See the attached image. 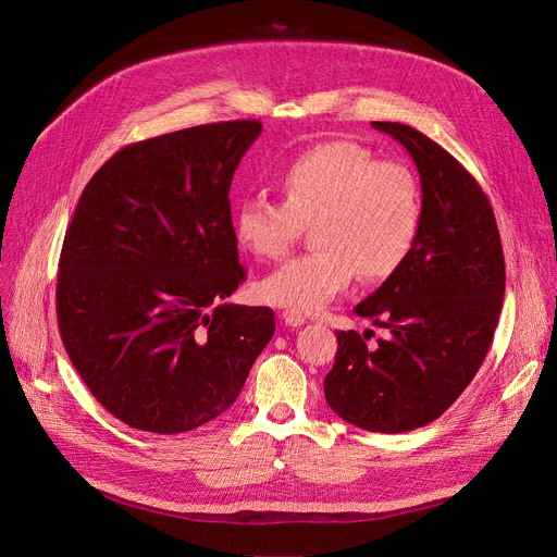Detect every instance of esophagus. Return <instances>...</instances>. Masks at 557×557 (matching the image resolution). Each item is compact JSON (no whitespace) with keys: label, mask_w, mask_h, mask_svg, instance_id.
Segmentation results:
<instances>
[{"label":"esophagus","mask_w":557,"mask_h":557,"mask_svg":"<svg viewBox=\"0 0 557 557\" xmlns=\"http://www.w3.org/2000/svg\"><path fill=\"white\" fill-rule=\"evenodd\" d=\"M282 320H284V325L286 327H300V325H305V315L302 313H298V311H282Z\"/></svg>","instance_id":"1"}]
</instances>
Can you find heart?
<instances>
[{"mask_svg":"<svg viewBox=\"0 0 557 557\" xmlns=\"http://www.w3.org/2000/svg\"><path fill=\"white\" fill-rule=\"evenodd\" d=\"M284 198L246 196L234 234L257 259H280L311 227L313 250L288 259L259 282V296L290 311L315 313L359 273L393 277L411 257L422 223V189L411 166L379 160L368 146L332 139L290 158L280 175Z\"/></svg>","mask_w":557,"mask_h":557,"instance_id":"obj_1","label":"heart"}]
</instances>
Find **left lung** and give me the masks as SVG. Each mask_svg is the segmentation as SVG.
I'll return each mask as SVG.
<instances>
[{"label": "left lung", "instance_id": "8db88e82", "mask_svg": "<svg viewBox=\"0 0 557 557\" xmlns=\"http://www.w3.org/2000/svg\"><path fill=\"white\" fill-rule=\"evenodd\" d=\"M372 126L411 153L422 181V223L404 267L355 309L391 336L368 349L359 332H336L325 399L349 424L404 433L441 418L472 384L499 323L506 261L474 175L411 126Z\"/></svg>", "mask_w": 557, "mask_h": 557}]
</instances>
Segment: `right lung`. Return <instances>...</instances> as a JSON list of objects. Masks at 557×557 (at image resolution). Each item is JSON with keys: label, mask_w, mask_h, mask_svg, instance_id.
<instances>
[{"label": "right lung", "mask_w": 557, "mask_h": 557, "mask_svg": "<svg viewBox=\"0 0 557 557\" xmlns=\"http://www.w3.org/2000/svg\"><path fill=\"white\" fill-rule=\"evenodd\" d=\"M259 133L237 120L128 144L78 198L58 330L85 386L133 429L219 418L273 338V309L225 302L246 280L227 194Z\"/></svg>", "instance_id": "add662e5"}]
</instances>
